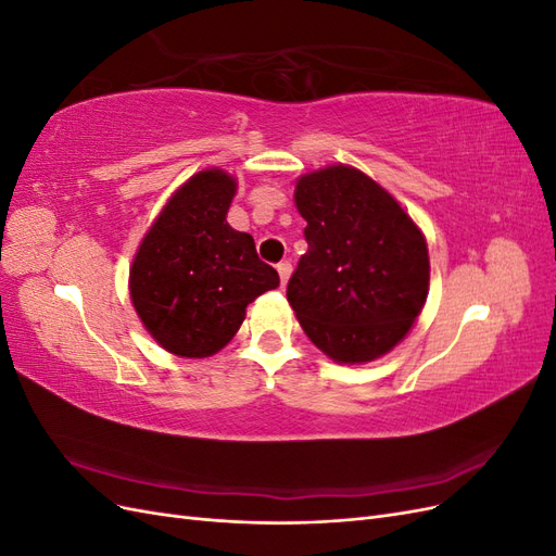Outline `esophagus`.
<instances>
[{"label":"esophagus","instance_id":"esophagus-1","mask_svg":"<svg viewBox=\"0 0 556 556\" xmlns=\"http://www.w3.org/2000/svg\"><path fill=\"white\" fill-rule=\"evenodd\" d=\"M276 268H278V276H280V285L285 288V285H288V280H290V276H292V264L280 262Z\"/></svg>","mask_w":556,"mask_h":556}]
</instances>
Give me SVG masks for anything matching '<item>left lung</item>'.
<instances>
[{"instance_id": "obj_1", "label": "left lung", "mask_w": 556, "mask_h": 556, "mask_svg": "<svg viewBox=\"0 0 556 556\" xmlns=\"http://www.w3.org/2000/svg\"><path fill=\"white\" fill-rule=\"evenodd\" d=\"M308 243L288 301L308 339L339 364L387 355L413 329L429 294L422 229L371 176L331 164L296 178Z\"/></svg>"}]
</instances>
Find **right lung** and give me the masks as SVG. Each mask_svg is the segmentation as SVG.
<instances>
[{
	"instance_id": "1",
	"label": "right lung",
	"mask_w": 556,
	"mask_h": 556,
	"mask_svg": "<svg viewBox=\"0 0 556 556\" xmlns=\"http://www.w3.org/2000/svg\"><path fill=\"white\" fill-rule=\"evenodd\" d=\"M233 194L237 178L227 172H197L169 197L134 255V311L176 357L220 352L243 325L248 304L280 285L250 233L229 227Z\"/></svg>"
}]
</instances>
